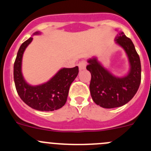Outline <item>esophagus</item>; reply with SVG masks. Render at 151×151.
Returning <instances> with one entry per match:
<instances>
[{
    "label": "esophagus",
    "instance_id": "obj_1",
    "mask_svg": "<svg viewBox=\"0 0 151 151\" xmlns=\"http://www.w3.org/2000/svg\"><path fill=\"white\" fill-rule=\"evenodd\" d=\"M87 66V62L85 60H82L78 63V67H79V70H83L85 69Z\"/></svg>",
    "mask_w": 151,
    "mask_h": 151
}]
</instances>
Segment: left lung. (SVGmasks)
I'll return each instance as SVG.
<instances>
[{"label": "left lung", "mask_w": 151, "mask_h": 151, "mask_svg": "<svg viewBox=\"0 0 151 151\" xmlns=\"http://www.w3.org/2000/svg\"><path fill=\"white\" fill-rule=\"evenodd\" d=\"M116 42L125 50L131 65L127 76L117 78L105 69L95 58L88 60L86 69L91 75L90 91L96 104L104 108L122 106L132 99L141 84V66L140 57L134 44L123 32L116 37Z\"/></svg>", "instance_id": "obj_1"}]
</instances>
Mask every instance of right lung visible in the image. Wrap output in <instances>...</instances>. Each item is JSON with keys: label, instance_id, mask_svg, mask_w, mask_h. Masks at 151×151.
Listing matches in <instances>:
<instances>
[{"label": "right lung", "instance_id": "1", "mask_svg": "<svg viewBox=\"0 0 151 151\" xmlns=\"http://www.w3.org/2000/svg\"><path fill=\"white\" fill-rule=\"evenodd\" d=\"M32 41V38H29L22 44L14 62L13 78L17 91L22 101L35 110L40 111L58 110L66 104L69 87L78 76V67L63 68L49 82L43 85L38 86L28 85L22 77L21 64L24 50Z\"/></svg>", "mask_w": 151, "mask_h": 151}]
</instances>
